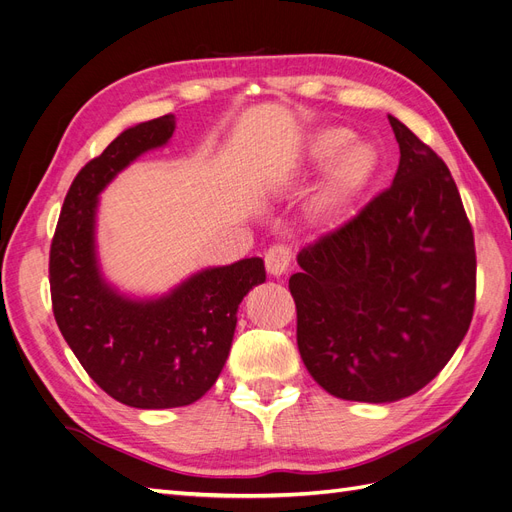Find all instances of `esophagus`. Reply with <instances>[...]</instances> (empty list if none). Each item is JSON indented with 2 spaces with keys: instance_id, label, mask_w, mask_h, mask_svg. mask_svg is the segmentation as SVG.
<instances>
[{
  "instance_id": "obj_1",
  "label": "esophagus",
  "mask_w": 512,
  "mask_h": 512,
  "mask_svg": "<svg viewBox=\"0 0 512 512\" xmlns=\"http://www.w3.org/2000/svg\"><path fill=\"white\" fill-rule=\"evenodd\" d=\"M290 260H292L290 247H288V245H282V243L271 245L269 250H267V254H265L267 271H269L271 275H275V277H280V275H284V273L288 271Z\"/></svg>"
}]
</instances>
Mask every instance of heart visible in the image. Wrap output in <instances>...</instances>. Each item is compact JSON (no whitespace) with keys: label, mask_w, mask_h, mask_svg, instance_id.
<instances>
[{"label":"heart","mask_w":512,"mask_h":512,"mask_svg":"<svg viewBox=\"0 0 512 512\" xmlns=\"http://www.w3.org/2000/svg\"><path fill=\"white\" fill-rule=\"evenodd\" d=\"M305 166H329L324 183V203L329 207H342L354 196H359L374 181L380 168V153L374 143L352 141V132L342 126L320 128L305 143Z\"/></svg>","instance_id":"b5f03b06"}]
</instances>
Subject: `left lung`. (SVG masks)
Returning <instances> with one entry per match:
<instances>
[{"label":"left lung","mask_w":512,"mask_h":512,"mask_svg":"<svg viewBox=\"0 0 512 512\" xmlns=\"http://www.w3.org/2000/svg\"><path fill=\"white\" fill-rule=\"evenodd\" d=\"M399 166L389 190L303 247L288 282L301 359L324 391L389 404L436 378L476 299L472 226L451 170L389 115Z\"/></svg>","instance_id":"1"}]
</instances>
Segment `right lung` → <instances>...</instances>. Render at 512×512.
<instances>
[{
    "label": "right lung",
    "mask_w": 512,
    "mask_h": 512,
    "mask_svg": "<svg viewBox=\"0 0 512 512\" xmlns=\"http://www.w3.org/2000/svg\"><path fill=\"white\" fill-rule=\"evenodd\" d=\"M175 115L123 130L74 177L51 243L53 314L74 356L104 393L141 410L190 406L218 380L237 309L265 282L262 258L198 271L158 299L108 284L96 254L98 196L141 153L162 147Z\"/></svg>",
    "instance_id": "right-lung-1"
}]
</instances>
